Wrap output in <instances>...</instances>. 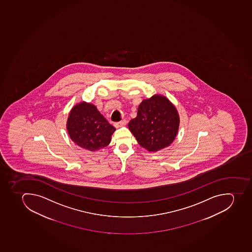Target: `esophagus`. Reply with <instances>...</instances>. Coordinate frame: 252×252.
<instances>
[{
	"label": "esophagus",
	"mask_w": 252,
	"mask_h": 252,
	"mask_svg": "<svg viewBox=\"0 0 252 252\" xmlns=\"http://www.w3.org/2000/svg\"><path fill=\"white\" fill-rule=\"evenodd\" d=\"M125 125H126V121L123 120V121H120L118 123L115 124L114 126L117 127V128H118V127H123Z\"/></svg>",
	"instance_id": "obj_1"
}]
</instances>
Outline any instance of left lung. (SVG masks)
Here are the masks:
<instances>
[{
  "label": "left lung",
  "mask_w": 252,
  "mask_h": 252,
  "mask_svg": "<svg viewBox=\"0 0 252 252\" xmlns=\"http://www.w3.org/2000/svg\"><path fill=\"white\" fill-rule=\"evenodd\" d=\"M180 122L175 105L165 95L155 94L142 100L137 116L129 121L128 128L142 148L157 153L172 144Z\"/></svg>",
  "instance_id": "1"
}]
</instances>
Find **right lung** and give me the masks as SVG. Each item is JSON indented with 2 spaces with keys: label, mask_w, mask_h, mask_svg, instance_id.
Segmentation results:
<instances>
[{
  "label": "right lung",
  "mask_w": 252,
  "mask_h": 252,
  "mask_svg": "<svg viewBox=\"0 0 252 252\" xmlns=\"http://www.w3.org/2000/svg\"><path fill=\"white\" fill-rule=\"evenodd\" d=\"M66 127L70 139L76 145L90 152L108 146L116 131L94 104L85 101L72 107Z\"/></svg>",
  "instance_id": "1"
}]
</instances>
